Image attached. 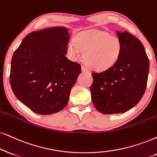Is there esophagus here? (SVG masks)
Wrapping results in <instances>:
<instances>
[{"instance_id": "esophagus-1", "label": "esophagus", "mask_w": 157, "mask_h": 157, "mask_svg": "<svg viewBox=\"0 0 157 157\" xmlns=\"http://www.w3.org/2000/svg\"><path fill=\"white\" fill-rule=\"evenodd\" d=\"M82 72H84V73H88L89 72V70H88V69L85 68V67H82Z\"/></svg>"}]
</instances>
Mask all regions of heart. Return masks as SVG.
Returning <instances> with one entry per match:
<instances>
[{
  "label": "heart",
  "instance_id": "heart-1",
  "mask_svg": "<svg viewBox=\"0 0 157 157\" xmlns=\"http://www.w3.org/2000/svg\"><path fill=\"white\" fill-rule=\"evenodd\" d=\"M84 51L83 59L89 68L102 72L114 67L122 51L120 39L101 29H89L79 33L74 41L67 44L69 57L77 60Z\"/></svg>",
  "mask_w": 157,
  "mask_h": 157
}]
</instances>
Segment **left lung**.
<instances>
[{"mask_svg":"<svg viewBox=\"0 0 157 157\" xmlns=\"http://www.w3.org/2000/svg\"><path fill=\"white\" fill-rule=\"evenodd\" d=\"M122 44V54L109 69L93 72L90 86L93 104L104 114L128 112L144 96L149 61L141 42L128 32L117 31Z\"/></svg>","mask_w":157,"mask_h":157,"instance_id":"left-lung-1","label":"left lung"}]
</instances>
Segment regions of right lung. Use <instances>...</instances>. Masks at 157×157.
Wrapping results in <instances>:
<instances>
[{
  "mask_svg": "<svg viewBox=\"0 0 157 157\" xmlns=\"http://www.w3.org/2000/svg\"><path fill=\"white\" fill-rule=\"evenodd\" d=\"M69 29L56 27L33 32L13 53L10 83L16 97L37 114L62 110L81 66L65 56Z\"/></svg>",
  "mask_w": 157,
  "mask_h": 157,
  "instance_id": "right-lung-1",
  "label": "right lung"
}]
</instances>
